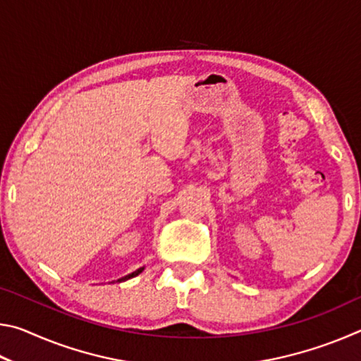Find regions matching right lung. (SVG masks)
I'll return each mask as SVG.
<instances>
[{
    "label": "right lung",
    "instance_id": "1",
    "mask_svg": "<svg viewBox=\"0 0 361 361\" xmlns=\"http://www.w3.org/2000/svg\"><path fill=\"white\" fill-rule=\"evenodd\" d=\"M143 269L145 267H140V269H137V271H133L132 274H127V276H124V277H121V279H118L116 280V282H126V280H129V279H133V277H137L138 274H142L143 272Z\"/></svg>",
    "mask_w": 361,
    "mask_h": 361
}]
</instances>
